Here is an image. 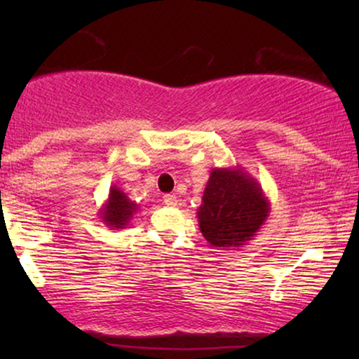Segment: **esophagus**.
Masks as SVG:
<instances>
[{"label":"esophagus","instance_id":"esophagus-1","mask_svg":"<svg viewBox=\"0 0 359 359\" xmlns=\"http://www.w3.org/2000/svg\"><path fill=\"white\" fill-rule=\"evenodd\" d=\"M163 203L168 205V208H175V205H178V198H176L175 194H165Z\"/></svg>","mask_w":359,"mask_h":359}]
</instances>
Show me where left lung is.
I'll return each instance as SVG.
<instances>
[{
	"label": "left lung",
	"mask_w": 359,
	"mask_h": 359,
	"mask_svg": "<svg viewBox=\"0 0 359 359\" xmlns=\"http://www.w3.org/2000/svg\"><path fill=\"white\" fill-rule=\"evenodd\" d=\"M269 205L262 184L240 166L212 168L198 209L199 230L212 247L240 248L266 222Z\"/></svg>",
	"instance_id": "left-lung-1"
}]
</instances>
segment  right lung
<instances>
[{
  "label": "right lung",
  "instance_id": "obj_1",
  "mask_svg": "<svg viewBox=\"0 0 359 359\" xmlns=\"http://www.w3.org/2000/svg\"><path fill=\"white\" fill-rule=\"evenodd\" d=\"M137 210H139V204L127 198V194L122 193L117 186H111L109 196L100 209V215L104 225L116 230L126 229Z\"/></svg>",
  "mask_w": 359,
  "mask_h": 359
}]
</instances>
